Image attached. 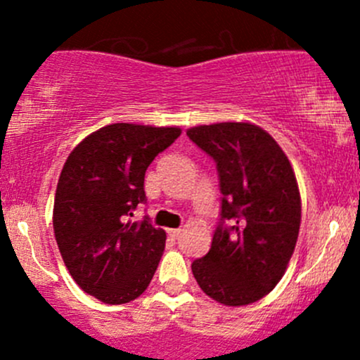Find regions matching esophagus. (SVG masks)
Wrapping results in <instances>:
<instances>
[{
  "label": "esophagus",
  "instance_id": "34e87169",
  "mask_svg": "<svg viewBox=\"0 0 360 360\" xmlns=\"http://www.w3.org/2000/svg\"><path fill=\"white\" fill-rule=\"evenodd\" d=\"M181 231H183V230H181V228H170V230L167 231V233H169L172 238H177L181 235Z\"/></svg>",
  "mask_w": 360,
  "mask_h": 360
}]
</instances>
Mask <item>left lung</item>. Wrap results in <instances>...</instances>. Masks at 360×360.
I'll return each mask as SVG.
<instances>
[{
  "label": "left lung",
  "instance_id": "8db88e82",
  "mask_svg": "<svg viewBox=\"0 0 360 360\" xmlns=\"http://www.w3.org/2000/svg\"><path fill=\"white\" fill-rule=\"evenodd\" d=\"M186 134L216 162L223 195L212 244L191 271L217 303H254L284 277L296 248L301 198L291 162L266 130L248 122L200 125Z\"/></svg>",
  "mask_w": 360,
  "mask_h": 360
}]
</instances>
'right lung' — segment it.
I'll list each match as a JSON object with an SVG mask.
<instances>
[{"label": "right lung", "mask_w": 360, "mask_h": 360, "mask_svg": "<svg viewBox=\"0 0 360 360\" xmlns=\"http://www.w3.org/2000/svg\"><path fill=\"white\" fill-rule=\"evenodd\" d=\"M179 136L177 127L112 123L86 136L64 163L53 233L76 284L103 303L136 300L157 271L165 231L150 217H129L146 202V169Z\"/></svg>", "instance_id": "right-lung-1"}]
</instances>
